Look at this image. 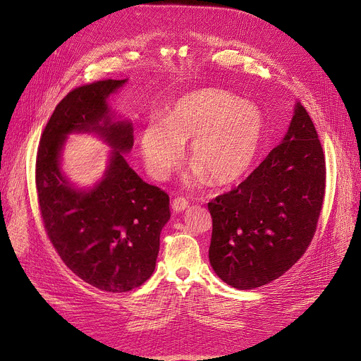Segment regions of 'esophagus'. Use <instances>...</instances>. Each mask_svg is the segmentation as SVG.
Wrapping results in <instances>:
<instances>
[{"label": "esophagus", "mask_w": 361, "mask_h": 361, "mask_svg": "<svg viewBox=\"0 0 361 361\" xmlns=\"http://www.w3.org/2000/svg\"><path fill=\"white\" fill-rule=\"evenodd\" d=\"M171 206H173L174 212H181V210L187 209V206H188V200H187L185 197H176V199L173 200Z\"/></svg>", "instance_id": "34e87169"}]
</instances>
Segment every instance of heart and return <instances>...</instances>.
I'll return each instance as SVG.
<instances>
[{
  "mask_svg": "<svg viewBox=\"0 0 361 361\" xmlns=\"http://www.w3.org/2000/svg\"><path fill=\"white\" fill-rule=\"evenodd\" d=\"M264 135L259 110L221 90L187 94L166 120H152L140 136V149L149 174L165 180L183 159L191 140L195 177L214 184L241 178L252 165Z\"/></svg>",
  "mask_w": 361,
  "mask_h": 361,
  "instance_id": "b5f03b06",
  "label": "heart"
}]
</instances>
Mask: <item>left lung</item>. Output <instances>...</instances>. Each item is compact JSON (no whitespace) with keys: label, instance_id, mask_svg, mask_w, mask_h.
I'll list each match as a JSON object with an SVG mask.
<instances>
[{"label":"left lung","instance_id":"1","mask_svg":"<svg viewBox=\"0 0 361 361\" xmlns=\"http://www.w3.org/2000/svg\"><path fill=\"white\" fill-rule=\"evenodd\" d=\"M325 178L321 140L298 103L280 145L238 187L207 203L214 273L235 289L250 290L295 266L315 235Z\"/></svg>","mask_w":361,"mask_h":361}]
</instances>
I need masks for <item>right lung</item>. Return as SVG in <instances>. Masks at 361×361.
<instances>
[{"instance_id": "add662e5", "label": "right lung", "mask_w": 361, "mask_h": 361, "mask_svg": "<svg viewBox=\"0 0 361 361\" xmlns=\"http://www.w3.org/2000/svg\"><path fill=\"white\" fill-rule=\"evenodd\" d=\"M126 80H102L69 91L54 110L36 155V190L44 231L65 266L85 283L125 293L154 273L159 235L170 219V197L143 181L122 152L133 147L128 122H111L106 99ZM71 131H97L115 151L104 181L72 189L59 168Z\"/></svg>"}]
</instances>
